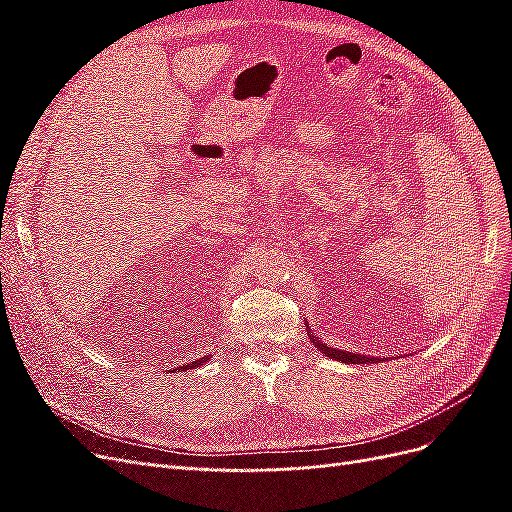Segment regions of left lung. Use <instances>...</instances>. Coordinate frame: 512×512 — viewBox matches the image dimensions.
<instances>
[{
	"label": "left lung",
	"instance_id": "obj_1",
	"mask_svg": "<svg viewBox=\"0 0 512 512\" xmlns=\"http://www.w3.org/2000/svg\"><path fill=\"white\" fill-rule=\"evenodd\" d=\"M307 337H309V342H314V346L324 354V356H329V359H335V361H342V363H374L376 361V356H367V354H354V352H348V350H339V348H331V346H327V344H322V339L320 337H316L314 333H312V329L307 327Z\"/></svg>",
	"mask_w": 512,
	"mask_h": 512
}]
</instances>
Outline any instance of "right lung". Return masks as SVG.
Wrapping results in <instances>:
<instances>
[{
  "label": "right lung",
  "instance_id": "right-lung-1",
  "mask_svg": "<svg viewBox=\"0 0 512 512\" xmlns=\"http://www.w3.org/2000/svg\"><path fill=\"white\" fill-rule=\"evenodd\" d=\"M211 359V354H207V356H203V359H198V361H194V363H188V365H183L181 367V371H185V369H196V367H200L203 363H207Z\"/></svg>",
  "mask_w": 512,
  "mask_h": 512
}]
</instances>
